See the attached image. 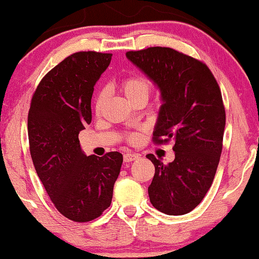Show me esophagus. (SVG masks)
<instances>
[{
    "label": "esophagus",
    "instance_id": "34e87169",
    "mask_svg": "<svg viewBox=\"0 0 259 259\" xmlns=\"http://www.w3.org/2000/svg\"><path fill=\"white\" fill-rule=\"evenodd\" d=\"M139 158H140L139 154L131 153V152H127V153L123 154V161H125V162L134 161V160H137V159H139Z\"/></svg>",
    "mask_w": 259,
    "mask_h": 259
}]
</instances>
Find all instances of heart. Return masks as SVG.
I'll return each mask as SVG.
<instances>
[{"instance_id":"1","label":"heart","mask_w":259,"mask_h":259,"mask_svg":"<svg viewBox=\"0 0 259 259\" xmlns=\"http://www.w3.org/2000/svg\"><path fill=\"white\" fill-rule=\"evenodd\" d=\"M120 90L122 91V93L125 94V97L128 99L130 101H132L133 104L140 101V100H148L152 92V84L150 80L141 75H130L120 81ZM106 99H107V93L105 90H101L98 92L97 97L94 100V112L95 114H100L104 108ZM127 140L130 143H137L138 140V134L132 133L128 134Z\"/></svg>"}]
</instances>
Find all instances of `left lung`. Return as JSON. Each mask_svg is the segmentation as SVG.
Instances as JSON below:
<instances>
[{"instance_id": "obj_1", "label": "left lung", "mask_w": 259, "mask_h": 259, "mask_svg": "<svg viewBox=\"0 0 259 259\" xmlns=\"http://www.w3.org/2000/svg\"><path fill=\"white\" fill-rule=\"evenodd\" d=\"M127 59L160 88L162 104L155 145L175 141L176 158L165 165L154 157L148 196L162 213H189L210 190L223 150L225 107L219 84L203 61L168 47L126 53Z\"/></svg>"}]
</instances>
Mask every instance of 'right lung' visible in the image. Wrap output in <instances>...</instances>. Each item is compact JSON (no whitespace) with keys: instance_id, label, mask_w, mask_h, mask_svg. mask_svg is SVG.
Listing matches in <instances>:
<instances>
[{"instance_id":"add662e5","label":"right lung","mask_w":259,"mask_h":259,"mask_svg":"<svg viewBox=\"0 0 259 259\" xmlns=\"http://www.w3.org/2000/svg\"><path fill=\"white\" fill-rule=\"evenodd\" d=\"M112 60L111 53L77 52L49 70L35 90L28 113V138L34 167L49 198L76 223L100 217L112 203L122 154H83L79 133L92 121L94 84Z\"/></svg>"}]
</instances>
